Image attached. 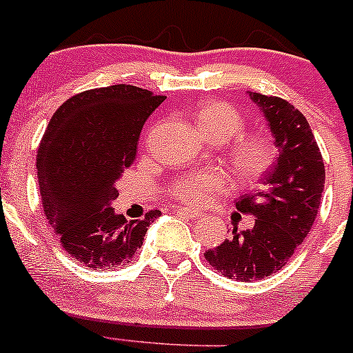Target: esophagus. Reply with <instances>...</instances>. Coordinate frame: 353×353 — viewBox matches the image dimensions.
Segmentation results:
<instances>
[{"label": "esophagus", "mask_w": 353, "mask_h": 353, "mask_svg": "<svg viewBox=\"0 0 353 353\" xmlns=\"http://www.w3.org/2000/svg\"><path fill=\"white\" fill-rule=\"evenodd\" d=\"M176 212L181 214V216L190 217V219H201V217H203V214L201 212V210L190 209V207H181V209H176Z\"/></svg>", "instance_id": "1"}]
</instances>
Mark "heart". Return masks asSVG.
<instances>
[{
    "label": "heart",
    "instance_id": "obj_1",
    "mask_svg": "<svg viewBox=\"0 0 353 353\" xmlns=\"http://www.w3.org/2000/svg\"><path fill=\"white\" fill-rule=\"evenodd\" d=\"M197 123L203 136H217L221 141H230L241 134L245 122L238 110L226 103L209 101L199 110ZM275 161V148L263 136H243L232 143L230 163L236 176L245 181L256 180L272 168ZM228 188V176L216 168L201 170L176 178L170 185V195L176 201L202 205L214 195Z\"/></svg>",
    "mask_w": 353,
    "mask_h": 353
}]
</instances>
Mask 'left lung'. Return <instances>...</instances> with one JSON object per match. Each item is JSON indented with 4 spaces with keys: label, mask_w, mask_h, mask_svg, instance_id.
Wrapping results in <instances>:
<instances>
[{
    "label": "left lung",
    "mask_w": 353,
    "mask_h": 353,
    "mask_svg": "<svg viewBox=\"0 0 353 353\" xmlns=\"http://www.w3.org/2000/svg\"><path fill=\"white\" fill-rule=\"evenodd\" d=\"M248 95L263 114L279 156L261 192L236 201L239 212L255 216V226L234 228L232 236L203 253L224 277L241 282L261 281L285 267L310 234L325 188V165L306 117L279 97Z\"/></svg>",
    "instance_id": "8db88e82"
}]
</instances>
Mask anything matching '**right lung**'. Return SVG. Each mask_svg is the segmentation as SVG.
<instances>
[{
    "label": "right lung",
    "instance_id": "add662e5",
    "mask_svg": "<svg viewBox=\"0 0 353 353\" xmlns=\"http://www.w3.org/2000/svg\"><path fill=\"white\" fill-rule=\"evenodd\" d=\"M165 97L132 85L78 93L50 119L37 152L43 214L61 245L83 267L117 268L143 246L159 210L143 221L115 214L117 181L136 158L148 117Z\"/></svg>",
    "mask_w": 353,
    "mask_h": 353
}]
</instances>
